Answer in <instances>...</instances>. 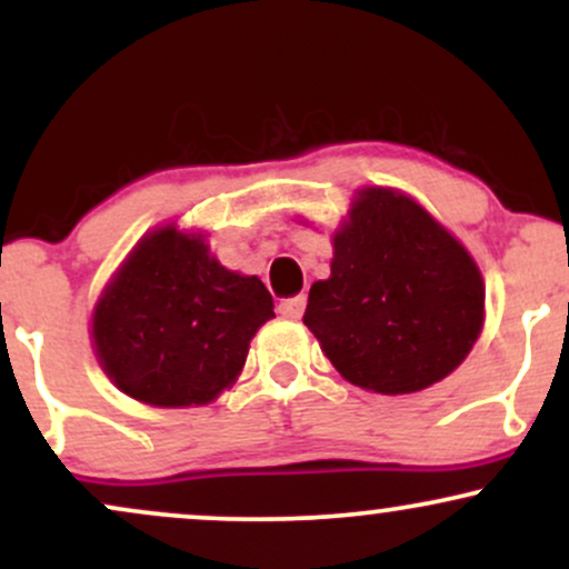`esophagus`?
Wrapping results in <instances>:
<instances>
[{"instance_id":"esophagus-1","label":"esophagus","mask_w":569,"mask_h":569,"mask_svg":"<svg viewBox=\"0 0 569 569\" xmlns=\"http://www.w3.org/2000/svg\"><path fill=\"white\" fill-rule=\"evenodd\" d=\"M305 305H307V299L302 297V293H299V297L283 299V302L278 305V312H280V316H283V318H291V321H297V318H302Z\"/></svg>"}]
</instances>
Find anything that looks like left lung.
<instances>
[{
    "label": "left lung",
    "instance_id": "left-lung-1",
    "mask_svg": "<svg viewBox=\"0 0 569 569\" xmlns=\"http://www.w3.org/2000/svg\"><path fill=\"white\" fill-rule=\"evenodd\" d=\"M331 246V276L310 286L302 321L345 380L403 396L466 361L485 326V278L420 202L358 189Z\"/></svg>",
    "mask_w": 569,
    "mask_h": 569
}]
</instances>
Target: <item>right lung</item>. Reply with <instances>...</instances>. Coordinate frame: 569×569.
<instances>
[{"label": "right lung", "instance_id": "add662e5", "mask_svg": "<svg viewBox=\"0 0 569 569\" xmlns=\"http://www.w3.org/2000/svg\"><path fill=\"white\" fill-rule=\"evenodd\" d=\"M276 318L257 276L227 270L202 232H147L103 286L90 339L122 393L160 409L202 407L232 388L248 345Z\"/></svg>", "mask_w": 569, "mask_h": 569}]
</instances>
